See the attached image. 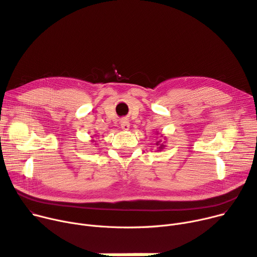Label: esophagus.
<instances>
[{
	"label": "esophagus",
	"instance_id": "1",
	"mask_svg": "<svg viewBox=\"0 0 257 257\" xmlns=\"http://www.w3.org/2000/svg\"><path fill=\"white\" fill-rule=\"evenodd\" d=\"M120 128L124 130V131H127V130H129V128H130V122L126 119V118H124V119H121L120 120Z\"/></svg>",
	"mask_w": 257,
	"mask_h": 257
}]
</instances>
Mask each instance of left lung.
I'll return each instance as SVG.
<instances>
[{
  "mask_svg": "<svg viewBox=\"0 0 257 257\" xmlns=\"http://www.w3.org/2000/svg\"><path fill=\"white\" fill-rule=\"evenodd\" d=\"M156 135H159L158 131H156ZM160 135H161V133H160ZM161 136H162V138H164V141H163V140H159L158 142L155 143L156 147H158V148H156V150H158V151H162V150H164L165 147H166V144H165V143L167 142V138L164 137L163 135H161Z\"/></svg>",
  "mask_w": 257,
  "mask_h": 257,
  "instance_id": "obj_1",
  "label": "left lung"
}]
</instances>
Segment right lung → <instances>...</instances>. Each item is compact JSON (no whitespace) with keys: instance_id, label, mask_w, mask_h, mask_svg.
Returning <instances> with one entry per match:
<instances>
[{"instance_id":"obj_1","label":"right lung","mask_w":257,"mask_h":257,"mask_svg":"<svg viewBox=\"0 0 257 257\" xmlns=\"http://www.w3.org/2000/svg\"><path fill=\"white\" fill-rule=\"evenodd\" d=\"M91 142H92V143H94V142H95V141H94V140H93V138H92V140H91ZM94 145H97V144H94Z\"/></svg>"}]
</instances>
